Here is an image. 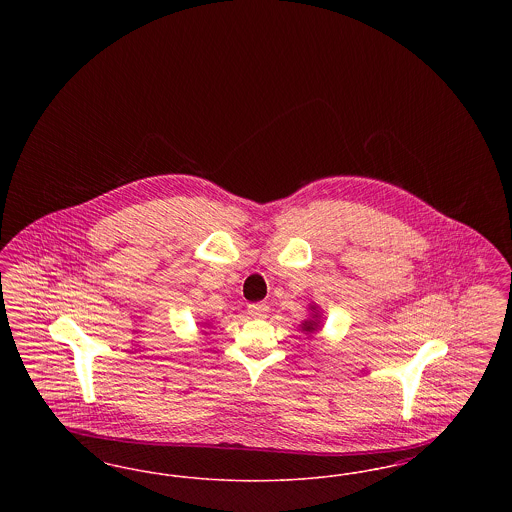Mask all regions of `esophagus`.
Listing matches in <instances>:
<instances>
[{"label": "esophagus", "instance_id": "esophagus-1", "mask_svg": "<svg viewBox=\"0 0 512 512\" xmlns=\"http://www.w3.org/2000/svg\"><path fill=\"white\" fill-rule=\"evenodd\" d=\"M247 315L253 318H265L268 315L267 303H253L247 307Z\"/></svg>", "mask_w": 512, "mask_h": 512}]
</instances>
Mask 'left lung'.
Wrapping results in <instances>:
<instances>
[{
  "instance_id": "obj_1",
  "label": "left lung",
  "mask_w": 512,
  "mask_h": 512,
  "mask_svg": "<svg viewBox=\"0 0 512 512\" xmlns=\"http://www.w3.org/2000/svg\"><path fill=\"white\" fill-rule=\"evenodd\" d=\"M322 326H324L322 311H320V307H318L317 303L311 301V303H309V317L305 318V320H301L299 328H301V332L307 334V338H309V336H313L318 330H322Z\"/></svg>"
}]
</instances>
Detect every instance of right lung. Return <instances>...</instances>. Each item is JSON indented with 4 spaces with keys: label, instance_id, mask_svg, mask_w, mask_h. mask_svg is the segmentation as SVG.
I'll return each mask as SVG.
<instances>
[{
    "label": "right lung",
    "instance_id": "1",
    "mask_svg": "<svg viewBox=\"0 0 512 512\" xmlns=\"http://www.w3.org/2000/svg\"><path fill=\"white\" fill-rule=\"evenodd\" d=\"M203 326H205V328H209V326H211V322H203Z\"/></svg>",
    "mask_w": 512,
    "mask_h": 512
}]
</instances>
